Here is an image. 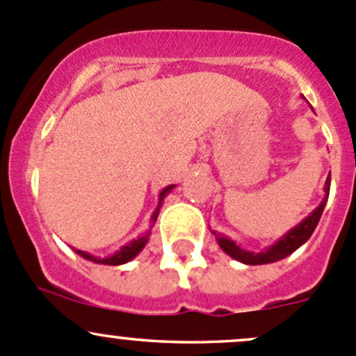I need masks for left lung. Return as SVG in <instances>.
Here are the masks:
<instances>
[{
  "instance_id": "left-lung-1",
  "label": "left lung",
  "mask_w": 356,
  "mask_h": 356,
  "mask_svg": "<svg viewBox=\"0 0 356 356\" xmlns=\"http://www.w3.org/2000/svg\"><path fill=\"white\" fill-rule=\"evenodd\" d=\"M329 188H331V173H329L327 179H325L324 185V199L322 202L303 219L300 225H296L295 228L289 229L286 234L280 238L276 243H273L270 247L264 248L262 252H250L241 248L240 245H236V241L229 240L228 236H225L222 233H216L214 229H211L212 234L218 240V245L222 248L225 254H228L229 257H233L234 260L241 264H247V266H262V264H270V262H277V260L288 257L291 255L296 248L302 247L310 236H312L314 229L317 228L318 221H321V216L324 212L325 204H327L329 199Z\"/></svg>"
}]
</instances>
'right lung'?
<instances>
[{
    "label": "right lung",
    "mask_w": 356,
    "mask_h": 356,
    "mask_svg": "<svg viewBox=\"0 0 356 356\" xmlns=\"http://www.w3.org/2000/svg\"><path fill=\"white\" fill-rule=\"evenodd\" d=\"M173 188H175V185H170V186H166V188H164V190H161L159 204H157V209H156V211H154V214H152V218H151V228L154 226V222H156L157 216H159V209H161V205H163L164 197H166L168 193H170ZM149 236H151V229H149V232L145 233V234H142V236H138V238H135V240H131L130 243L123 245V247L120 248L118 252H115V254H113V255H108V257H96V255H90L89 252L76 250V248H73V250H75L76 254L80 255V257H83L86 260H90V262L104 264V266H122V264L130 262L131 259H135L138 254H140L142 250H144V247H145V245H147V241H149Z\"/></svg>",
    "instance_id": "obj_1"
}]
</instances>
